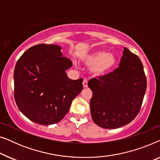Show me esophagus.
Returning a JSON list of instances; mask_svg holds the SVG:
<instances>
[{"instance_id": "1", "label": "esophagus", "mask_w": 160, "mask_h": 160, "mask_svg": "<svg viewBox=\"0 0 160 160\" xmlns=\"http://www.w3.org/2000/svg\"><path fill=\"white\" fill-rule=\"evenodd\" d=\"M82 84H83V87H84V88H87V87H88V85H87V79H84Z\"/></svg>"}]
</instances>
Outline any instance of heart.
Listing matches in <instances>:
<instances>
[{
  "mask_svg": "<svg viewBox=\"0 0 160 160\" xmlns=\"http://www.w3.org/2000/svg\"><path fill=\"white\" fill-rule=\"evenodd\" d=\"M82 62L90 66V70L95 75L100 76L108 73L117 63L116 57L111 53L104 51H97L87 54L82 58Z\"/></svg>",
  "mask_w": 160,
  "mask_h": 160,
  "instance_id": "obj_1",
  "label": "heart"
}]
</instances>
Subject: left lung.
Instances as JSON below:
<instances>
[{
	"mask_svg": "<svg viewBox=\"0 0 160 160\" xmlns=\"http://www.w3.org/2000/svg\"><path fill=\"white\" fill-rule=\"evenodd\" d=\"M92 119L100 128H119L135 119L146 90L143 66L137 55L124 48L119 67L111 73L92 78Z\"/></svg>",
	"mask_w": 160,
	"mask_h": 160,
	"instance_id": "1",
	"label": "left lung"
}]
</instances>
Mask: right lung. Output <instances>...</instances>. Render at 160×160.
I'll use <instances>...</instances> for the list:
<instances>
[{"label": "right lung", "instance_id": "add662e5", "mask_svg": "<svg viewBox=\"0 0 160 160\" xmlns=\"http://www.w3.org/2000/svg\"><path fill=\"white\" fill-rule=\"evenodd\" d=\"M62 47L38 44L30 47L15 65L14 99L19 111L31 121L49 125L61 121L73 100L83 89L82 78L72 80V66Z\"/></svg>", "mask_w": 160, "mask_h": 160}]
</instances>
